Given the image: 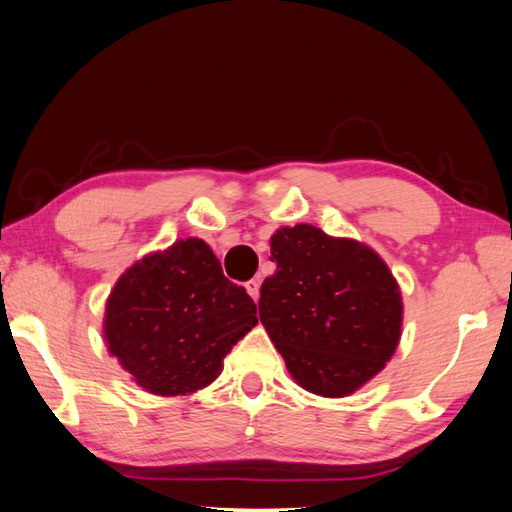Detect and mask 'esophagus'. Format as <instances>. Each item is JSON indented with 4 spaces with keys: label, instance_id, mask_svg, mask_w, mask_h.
I'll list each match as a JSON object with an SVG mask.
<instances>
[{
    "label": "esophagus",
    "instance_id": "1",
    "mask_svg": "<svg viewBox=\"0 0 512 512\" xmlns=\"http://www.w3.org/2000/svg\"><path fill=\"white\" fill-rule=\"evenodd\" d=\"M259 286H262V282H259V279H248L246 282V293L255 299H259Z\"/></svg>",
    "mask_w": 512,
    "mask_h": 512
}]
</instances>
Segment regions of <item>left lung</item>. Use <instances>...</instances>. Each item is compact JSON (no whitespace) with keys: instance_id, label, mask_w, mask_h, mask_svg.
<instances>
[{"instance_id":"8db88e82","label":"left lung","mask_w":512,"mask_h":512,"mask_svg":"<svg viewBox=\"0 0 512 512\" xmlns=\"http://www.w3.org/2000/svg\"><path fill=\"white\" fill-rule=\"evenodd\" d=\"M273 277L262 284L259 319L295 382L344 397L373 379L402 335V293L384 259L355 239L310 224L270 237Z\"/></svg>"}]
</instances>
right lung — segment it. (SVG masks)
<instances>
[{
	"label": "right lung",
	"instance_id": "1",
	"mask_svg": "<svg viewBox=\"0 0 512 512\" xmlns=\"http://www.w3.org/2000/svg\"><path fill=\"white\" fill-rule=\"evenodd\" d=\"M255 315L246 288L228 282L210 246L188 237L117 279L104 337L137 386L175 397L215 382Z\"/></svg>",
	"mask_w": 512,
	"mask_h": 512
}]
</instances>
